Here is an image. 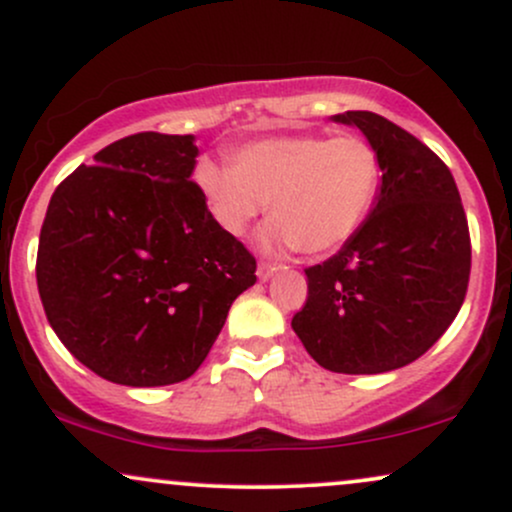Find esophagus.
Masks as SVG:
<instances>
[{
  "label": "esophagus",
  "mask_w": 512,
  "mask_h": 512,
  "mask_svg": "<svg viewBox=\"0 0 512 512\" xmlns=\"http://www.w3.org/2000/svg\"><path fill=\"white\" fill-rule=\"evenodd\" d=\"M281 264H272V262H260V267H257V276H260V281H267L272 279L274 272H279Z\"/></svg>",
  "instance_id": "obj_1"
}]
</instances>
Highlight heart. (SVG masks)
Masks as SVG:
<instances>
[{"label": "heart", "instance_id": "obj_1", "mask_svg": "<svg viewBox=\"0 0 512 512\" xmlns=\"http://www.w3.org/2000/svg\"><path fill=\"white\" fill-rule=\"evenodd\" d=\"M195 180L228 236H245L269 204L267 248L327 255L368 221L383 187V158L358 134H291L238 146L231 166L202 161Z\"/></svg>", "mask_w": 512, "mask_h": 512}]
</instances>
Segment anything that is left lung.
I'll return each instance as SVG.
<instances>
[{"label": "left lung", "mask_w": 512, "mask_h": 512, "mask_svg": "<svg viewBox=\"0 0 512 512\" xmlns=\"http://www.w3.org/2000/svg\"><path fill=\"white\" fill-rule=\"evenodd\" d=\"M354 125L383 158L368 221L337 255L305 269L308 298L291 327L332 373L373 375L407 366L460 313L472 243L450 168L407 129L368 110Z\"/></svg>", "instance_id": "8db88e82"}]
</instances>
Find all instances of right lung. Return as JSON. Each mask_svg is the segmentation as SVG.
I'll return each mask as SVG.
<instances>
[{
  "mask_svg": "<svg viewBox=\"0 0 512 512\" xmlns=\"http://www.w3.org/2000/svg\"><path fill=\"white\" fill-rule=\"evenodd\" d=\"M192 134L139 132L57 185L40 228V301L101 378L173 385L202 366L257 262L192 182Z\"/></svg>",
  "mask_w": 512,
  "mask_h": 512,
  "instance_id": "right-lung-1",
  "label": "right lung"
}]
</instances>
